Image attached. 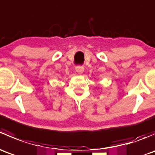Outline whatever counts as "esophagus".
<instances>
[{
	"label": "esophagus",
	"mask_w": 155,
	"mask_h": 155,
	"mask_svg": "<svg viewBox=\"0 0 155 155\" xmlns=\"http://www.w3.org/2000/svg\"><path fill=\"white\" fill-rule=\"evenodd\" d=\"M76 71L79 73H82L84 71V67L83 66H76Z\"/></svg>",
	"instance_id": "obj_1"
}]
</instances>
